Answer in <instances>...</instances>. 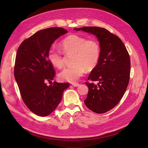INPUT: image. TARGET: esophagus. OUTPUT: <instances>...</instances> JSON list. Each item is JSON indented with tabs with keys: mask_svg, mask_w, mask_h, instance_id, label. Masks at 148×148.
Wrapping results in <instances>:
<instances>
[{
	"mask_svg": "<svg viewBox=\"0 0 148 148\" xmlns=\"http://www.w3.org/2000/svg\"><path fill=\"white\" fill-rule=\"evenodd\" d=\"M72 86H73L74 87H77V86H78L79 85V83H73L72 84Z\"/></svg>",
	"mask_w": 148,
	"mask_h": 148,
	"instance_id": "34e87169",
	"label": "esophagus"
}]
</instances>
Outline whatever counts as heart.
Returning a JSON list of instances; mask_svg holds the SVG:
<instances>
[{"label": "heart", "mask_w": 148, "mask_h": 148, "mask_svg": "<svg viewBox=\"0 0 148 148\" xmlns=\"http://www.w3.org/2000/svg\"><path fill=\"white\" fill-rule=\"evenodd\" d=\"M60 47L65 55H72V65L58 74V78L62 81L74 83L83 76L85 70H92L98 64L100 48L95 39L87 40L84 37L71 34L62 40ZM48 58L50 64L56 68L61 69L64 65V58L58 50L49 49Z\"/></svg>", "instance_id": "obj_1"}]
</instances>
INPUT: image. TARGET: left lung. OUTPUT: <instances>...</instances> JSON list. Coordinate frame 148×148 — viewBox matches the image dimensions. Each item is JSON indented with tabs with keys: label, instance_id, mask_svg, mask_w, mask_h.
<instances>
[{
	"label": "left lung",
	"instance_id": "left-lung-1",
	"mask_svg": "<svg viewBox=\"0 0 148 148\" xmlns=\"http://www.w3.org/2000/svg\"><path fill=\"white\" fill-rule=\"evenodd\" d=\"M74 29L95 36L99 42V60L88 77L98 83H85L88 93L84 103L91 111L102 114L114 108L126 91L130 73L129 55L121 40L103 28Z\"/></svg>",
	"mask_w": 148,
	"mask_h": 148
}]
</instances>
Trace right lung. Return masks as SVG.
Returning a JSON list of instances; mask_svg holds the SVG:
<instances>
[{
  "mask_svg": "<svg viewBox=\"0 0 148 148\" xmlns=\"http://www.w3.org/2000/svg\"><path fill=\"white\" fill-rule=\"evenodd\" d=\"M68 31L60 27L39 30L23 40L15 60L14 74L24 103L37 116H46L55 111L61 102L68 83L55 82L48 86L55 76L48 60L52 44Z\"/></svg>",
  "mask_w": 148,
  "mask_h": 148,
  "instance_id": "add662e5",
  "label": "right lung"
}]
</instances>
